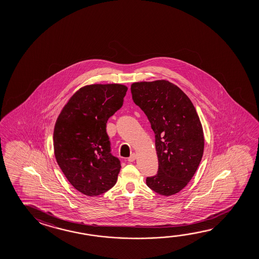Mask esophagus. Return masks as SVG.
Returning <instances> with one entry per match:
<instances>
[{"label":"esophagus","instance_id":"1","mask_svg":"<svg viewBox=\"0 0 259 259\" xmlns=\"http://www.w3.org/2000/svg\"><path fill=\"white\" fill-rule=\"evenodd\" d=\"M136 160V153H132L131 156L128 158V161H135Z\"/></svg>","mask_w":259,"mask_h":259}]
</instances>
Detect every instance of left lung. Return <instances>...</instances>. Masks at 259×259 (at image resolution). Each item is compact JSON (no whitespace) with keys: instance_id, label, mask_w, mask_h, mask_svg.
I'll return each mask as SVG.
<instances>
[{"instance_id":"1","label":"left lung","mask_w":259,"mask_h":259,"mask_svg":"<svg viewBox=\"0 0 259 259\" xmlns=\"http://www.w3.org/2000/svg\"><path fill=\"white\" fill-rule=\"evenodd\" d=\"M131 92L155 135L159 169L146 184L158 194L174 195L187 186L203 155L199 115L186 94L170 81L135 82Z\"/></svg>"}]
</instances>
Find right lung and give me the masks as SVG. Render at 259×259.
Listing matches in <instances>:
<instances>
[{"label": "right lung", "mask_w": 259, "mask_h": 259, "mask_svg": "<svg viewBox=\"0 0 259 259\" xmlns=\"http://www.w3.org/2000/svg\"><path fill=\"white\" fill-rule=\"evenodd\" d=\"M127 87L93 84L69 98L56 121L53 146L56 161L76 191L100 195L115 185L120 161L110 153L108 118L123 104Z\"/></svg>", "instance_id": "right-lung-1"}]
</instances>
